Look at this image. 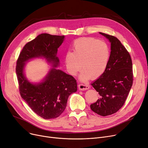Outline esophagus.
<instances>
[{
	"instance_id": "1",
	"label": "esophagus",
	"mask_w": 148,
	"mask_h": 148,
	"mask_svg": "<svg viewBox=\"0 0 148 148\" xmlns=\"http://www.w3.org/2000/svg\"><path fill=\"white\" fill-rule=\"evenodd\" d=\"M79 89L80 90H86L88 89L89 88V86L86 85V84H84V83H80L78 85Z\"/></svg>"
}]
</instances>
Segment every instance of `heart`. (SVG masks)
Instances as JSON below:
<instances>
[{"label": "heart", "instance_id": "1", "mask_svg": "<svg viewBox=\"0 0 148 148\" xmlns=\"http://www.w3.org/2000/svg\"><path fill=\"white\" fill-rule=\"evenodd\" d=\"M73 52L65 56V62L68 73L75 75L80 69L82 81L88 80L91 76L97 78L103 74L110 56V49L104 41L92 37H82L74 41Z\"/></svg>", "mask_w": 148, "mask_h": 148}]
</instances>
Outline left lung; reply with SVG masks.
I'll return each instance as SVG.
<instances>
[{"label": "left lung", "instance_id": "8db88e82", "mask_svg": "<svg viewBox=\"0 0 148 148\" xmlns=\"http://www.w3.org/2000/svg\"><path fill=\"white\" fill-rule=\"evenodd\" d=\"M111 42V54L103 74L91 85L99 92L100 99L90 106L101 116L117 112L125 104L133 83L131 56L117 37L103 33Z\"/></svg>", "mask_w": 148, "mask_h": 148}]
</instances>
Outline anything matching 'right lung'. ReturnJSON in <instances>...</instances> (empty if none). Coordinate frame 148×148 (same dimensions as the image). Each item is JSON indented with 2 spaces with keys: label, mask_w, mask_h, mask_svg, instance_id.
I'll use <instances>...</instances> for the list:
<instances>
[{
  "label": "right lung",
  "mask_w": 148,
  "mask_h": 148,
  "mask_svg": "<svg viewBox=\"0 0 148 148\" xmlns=\"http://www.w3.org/2000/svg\"><path fill=\"white\" fill-rule=\"evenodd\" d=\"M64 36L43 33L28 42L23 48L16 62V71L22 98L35 113L45 119L58 117L65 110L68 97L77 89L76 80L62 71L53 68L44 82L38 84L29 82L23 74L25 62L35 57H43L59 65L56 56Z\"/></svg>",
  "instance_id": "add662e5"
}]
</instances>
